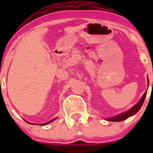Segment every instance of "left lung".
Wrapping results in <instances>:
<instances>
[{"label":"left lung","mask_w":153,"mask_h":153,"mask_svg":"<svg viewBox=\"0 0 153 153\" xmlns=\"http://www.w3.org/2000/svg\"><path fill=\"white\" fill-rule=\"evenodd\" d=\"M146 95V92L143 94V95L142 96V98H141V99L140 100L139 102H138V104H135L133 107L131 108L129 110L126 111V112H124V113L120 114V115H116V116H115V117H112V118H107L106 120L109 121H124V120L129 118V117L132 116V115H135V114L136 113V112H138L140 109H141V106H142Z\"/></svg>","instance_id":"left-lung-1"}]
</instances>
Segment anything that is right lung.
Listing matches in <instances>:
<instances>
[{
  "mask_svg": "<svg viewBox=\"0 0 153 153\" xmlns=\"http://www.w3.org/2000/svg\"><path fill=\"white\" fill-rule=\"evenodd\" d=\"M55 118H54V119H52V121H49V122H47V123H45V124H41V126H44V125H47V124H49V123H51V122H52V121H53L54 120H55ZM28 123H29V122H28ZM29 124H30V123H29Z\"/></svg>",
  "mask_w": 153,
  "mask_h": 153,
  "instance_id": "obj_1",
  "label": "right lung"
}]
</instances>
